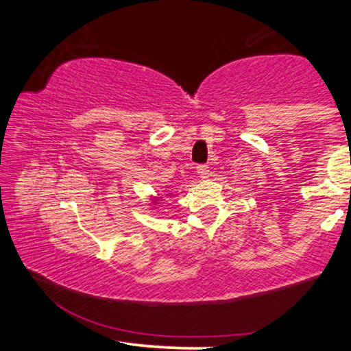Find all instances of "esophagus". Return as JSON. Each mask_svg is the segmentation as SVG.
I'll return each instance as SVG.
<instances>
[{"label":"esophagus","instance_id":"obj_1","mask_svg":"<svg viewBox=\"0 0 351 351\" xmlns=\"http://www.w3.org/2000/svg\"><path fill=\"white\" fill-rule=\"evenodd\" d=\"M197 173H198L201 180H207V178H209V175H210V171H209V167H207V165H198Z\"/></svg>","mask_w":351,"mask_h":351}]
</instances>
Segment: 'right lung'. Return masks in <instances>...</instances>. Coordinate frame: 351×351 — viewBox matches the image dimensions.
<instances>
[{"label": "right lung", "mask_w": 351, "mask_h": 351, "mask_svg": "<svg viewBox=\"0 0 351 351\" xmlns=\"http://www.w3.org/2000/svg\"><path fill=\"white\" fill-rule=\"evenodd\" d=\"M170 195H171V193H169V197H170ZM159 201H162V197H153V198H152V203H153L154 209H156V206L159 204Z\"/></svg>", "instance_id": "obj_1"}]
</instances>
